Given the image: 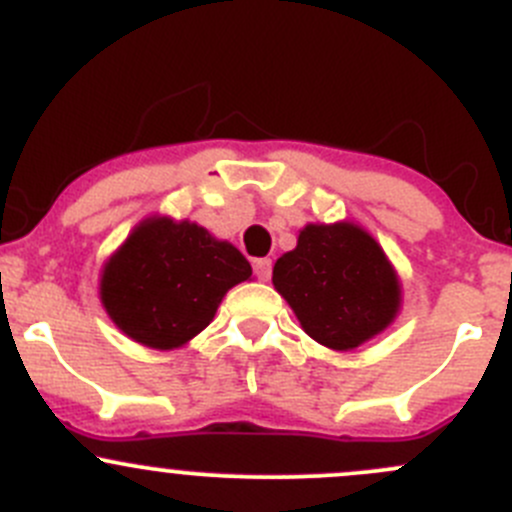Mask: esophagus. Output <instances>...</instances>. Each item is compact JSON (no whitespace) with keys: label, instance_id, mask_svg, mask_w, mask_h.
<instances>
[{"label":"esophagus","instance_id":"1","mask_svg":"<svg viewBox=\"0 0 512 512\" xmlns=\"http://www.w3.org/2000/svg\"><path fill=\"white\" fill-rule=\"evenodd\" d=\"M255 275H257V280H270L272 260H267V257H262V260H255Z\"/></svg>","mask_w":512,"mask_h":512}]
</instances>
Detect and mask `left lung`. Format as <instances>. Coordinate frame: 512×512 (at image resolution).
<instances>
[{
    "label": "left lung",
    "instance_id": "left-lung-1",
    "mask_svg": "<svg viewBox=\"0 0 512 512\" xmlns=\"http://www.w3.org/2000/svg\"><path fill=\"white\" fill-rule=\"evenodd\" d=\"M302 330L332 350H352L393 322L400 287L375 240L350 222L307 225L272 270Z\"/></svg>",
    "mask_w": 512,
    "mask_h": 512
}]
</instances>
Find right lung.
I'll return each instance as SVG.
<instances>
[{
  "mask_svg": "<svg viewBox=\"0 0 512 512\" xmlns=\"http://www.w3.org/2000/svg\"><path fill=\"white\" fill-rule=\"evenodd\" d=\"M250 275L245 255L205 227L152 217L114 252L99 292L124 335L172 350L205 330L225 292Z\"/></svg>",
  "mask_w": 512,
  "mask_h": 512,
  "instance_id": "1",
  "label": "right lung"
}]
</instances>
